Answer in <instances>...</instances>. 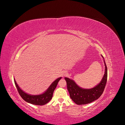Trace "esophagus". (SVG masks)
<instances>
[{
  "label": "esophagus",
  "mask_w": 125,
  "mask_h": 125,
  "mask_svg": "<svg viewBox=\"0 0 125 125\" xmlns=\"http://www.w3.org/2000/svg\"><path fill=\"white\" fill-rule=\"evenodd\" d=\"M62 76L63 77H64V76H65V75H67V72H66V71H63V73H62Z\"/></svg>",
  "instance_id": "34e87169"
}]
</instances>
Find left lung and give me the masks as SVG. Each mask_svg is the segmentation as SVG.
Returning <instances> with one entry per match:
<instances>
[{
    "mask_svg": "<svg viewBox=\"0 0 125 125\" xmlns=\"http://www.w3.org/2000/svg\"><path fill=\"white\" fill-rule=\"evenodd\" d=\"M105 72L101 82L95 87L91 89H84L77 85L74 80L65 77L67 82V89L70 94V97L75 104L78 105H84L91 103L96 100L103 93L106 84L107 78V69L104 58Z\"/></svg>",
    "mask_w": 125,
    "mask_h": 125,
    "instance_id": "obj_1",
    "label": "left lung"
}]
</instances>
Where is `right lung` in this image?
<instances>
[{
	"label": "right lung",
	"mask_w": 125,
	"mask_h": 125,
	"mask_svg": "<svg viewBox=\"0 0 125 125\" xmlns=\"http://www.w3.org/2000/svg\"><path fill=\"white\" fill-rule=\"evenodd\" d=\"M61 79L62 77H60L56 79L43 93L39 95H31L25 93L19 86L15 79H14V81L20 95L25 102L34 105H44L47 103L52 99L54 90L59 81Z\"/></svg>",
	"instance_id": "add662e5"
}]
</instances>
